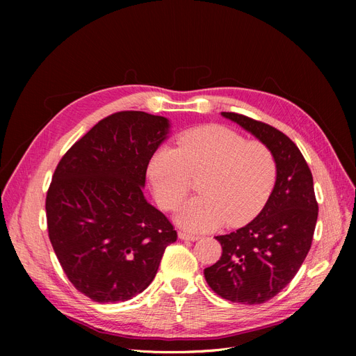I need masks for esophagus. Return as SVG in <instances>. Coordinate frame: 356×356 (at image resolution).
Here are the masks:
<instances>
[{"instance_id":"34e87169","label":"esophagus","mask_w":356,"mask_h":356,"mask_svg":"<svg viewBox=\"0 0 356 356\" xmlns=\"http://www.w3.org/2000/svg\"><path fill=\"white\" fill-rule=\"evenodd\" d=\"M178 238L181 241H197L199 236L197 234H190V233H186V232H178Z\"/></svg>"}]
</instances>
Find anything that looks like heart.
<instances>
[{
  "instance_id": "1",
  "label": "heart",
  "mask_w": 356,
  "mask_h": 356,
  "mask_svg": "<svg viewBox=\"0 0 356 356\" xmlns=\"http://www.w3.org/2000/svg\"><path fill=\"white\" fill-rule=\"evenodd\" d=\"M153 195L166 211L175 209L197 181L200 196L186 202L175 221L188 232H208L224 222L236 227L252 220L276 184V160L264 144L224 126L182 134L178 147L160 145L148 160Z\"/></svg>"
}]
</instances>
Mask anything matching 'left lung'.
Wrapping results in <instances>:
<instances>
[{
	"label": "left lung",
	"instance_id": "obj_1",
	"mask_svg": "<svg viewBox=\"0 0 356 356\" xmlns=\"http://www.w3.org/2000/svg\"><path fill=\"white\" fill-rule=\"evenodd\" d=\"M221 115L270 149L277 177L270 197L251 222L217 236L222 254L203 273L215 293L232 303L261 305L291 282L310 250L318 220L314 178L285 134L242 114Z\"/></svg>",
	"mask_w": 356,
	"mask_h": 356
}]
</instances>
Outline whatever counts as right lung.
Here are the masks:
<instances>
[{"label": "right lung", "mask_w": 356, "mask_h": 356, "mask_svg": "<svg viewBox=\"0 0 356 356\" xmlns=\"http://www.w3.org/2000/svg\"><path fill=\"white\" fill-rule=\"evenodd\" d=\"M169 132L166 117L111 114L68 149L53 174L49 238L71 284L93 301L143 293L177 241L174 225L143 193L148 160Z\"/></svg>", "instance_id": "1"}]
</instances>
